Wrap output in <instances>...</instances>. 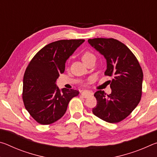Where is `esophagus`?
Returning a JSON list of instances; mask_svg holds the SVG:
<instances>
[{
  "label": "esophagus",
  "mask_w": 157,
  "mask_h": 157,
  "mask_svg": "<svg viewBox=\"0 0 157 157\" xmlns=\"http://www.w3.org/2000/svg\"><path fill=\"white\" fill-rule=\"evenodd\" d=\"M91 95H93V93L91 91H89V90H84L82 92V95L84 98H88L91 96Z\"/></svg>",
  "instance_id": "1"
}]
</instances>
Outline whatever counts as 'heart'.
I'll list each match as a JSON object with an SVG mask.
<instances>
[{"mask_svg": "<svg viewBox=\"0 0 157 157\" xmlns=\"http://www.w3.org/2000/svg\"><path fill=\"white\" fill-rule=\"evenodd\" d=\"M92 57H95L94 55L93 54V53L90 52H85L83 55H82V61H83L84 63L86 62L89 59H91Z\"/></svg>", "mask_w": 157, "mask_h": 157, "instance_id": "b5f03b06", "label": "heart"}]
</instances>
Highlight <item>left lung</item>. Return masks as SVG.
Masks as SVG:
<instances>
[{"label": "left lung", "instance_id": "1", "mask_svg": "<svg viewBox=\"0 0 157 157\" xmlns=\"http://www.w3.org/2000/svg\"><path fill=\"white\" fill-rule=\"evenodd\" d=\"M88 42L107 61L105 75L113 78L110 84L111 94L107 95L104 91L95 93L97 105L92 111L106 122L118 123L140 102L143 79L141 67L131 50L116 39L95 38Z\"/></svg>", "mask_w": 157, "mask_h": 157}]
</instances>
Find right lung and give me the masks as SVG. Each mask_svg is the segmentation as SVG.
Segmentation results:
<instances>
[{
    "mask_svg": "<svg viewBox=\"0 0 157 157\" xmlns=\"http://www.w3.org/2000/svg\"><path fill=\"white\" fill-rule=\"evenodd\" d=\"M84 39L59 40L46 45L29 63L23 77V100L31 116L41 124L55 123L64 115L70 100L79 94L59 89L56 81L65 63Z\"/></svg>",
    "mask_w": 157,
    "mask_h": 157,
    "instance_id": "add662e5",
    "label": "right lung"
}]
</instances>
